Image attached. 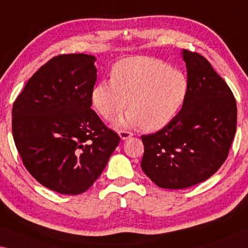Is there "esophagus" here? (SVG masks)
<instances>
[{
    "mask_svg": "<svg viewBox=\"0 0 248 248\" xmlns=\"http://www.w3.org/2000/svg\"><path fill=\"white\" fill-rule=\"evenodd\" d=\"M132 136H133L132 133L129 132V131H124V130L119 131V137L121 138V140H127L129 138H131Z\"/></svg>",
    "mask_w": 248,
    "mask_h": 248,
    "instance_id": "1",
    "label": "esophagus"
}]
</instances>
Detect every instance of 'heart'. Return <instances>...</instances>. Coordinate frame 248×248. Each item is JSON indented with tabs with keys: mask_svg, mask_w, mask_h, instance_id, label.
I'll return each instance as SVG.
<instances>
[{
	"mask_svg": "<svg viewBox=\"0 0 248 248\" xmlns=\"http://www.w3.org/2000/svg\"><path fill=\"white\" fill-rule=\"evenodd\" d=\"M188 87L186 75L166 62L145 56L128 57L113 65L111 80L97 82L92 101L106 120L112 119L127 106L129 111L119 121L121 124H140L143 130L155 131L179 115Z\"/></svg>",
	"mask_w": 248,
	"mask_h": 248,
	"instance_id": "1",
	"label": "heart"
}]
</instances>
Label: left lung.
Listing matches in <instances>:
<instances>
[{"mask_svg":"<svg viewBox=\"0 0 248 248\" xmlns=\"http://www.w3.org/2000/svg\"><path fill=\"white\" fill-rule=\"evenodd\" d=\"M188 96L170 124L141 137V169L163 188H186L211 178L229 155L236 131L233 93L212 65L198 53L182 49Z\"/></svg>","mask_w":248,"mask_h":248,"instance_id":"8db88e82","label":"left lung"}]
</instances>
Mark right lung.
I'll return each mask as SVG.
<instances>
[{
	"label": "right lung",
	"mask_w": 248,
	"mask_h": 248,
	"mask_svg": "<svg viewBox=\"0 0 248 248\" xmlns=\"http://www.w3.org/2000/svg\"><path fill=\"white\" fill-rule=\"evenodd\" d=\"M96 57L60 55L43 65L12 109V131L27 171L61 194H80L103 173L120 138L92 107Z\"/></svg>",
	"instance_id": "add662e5"
}]
</instances>
